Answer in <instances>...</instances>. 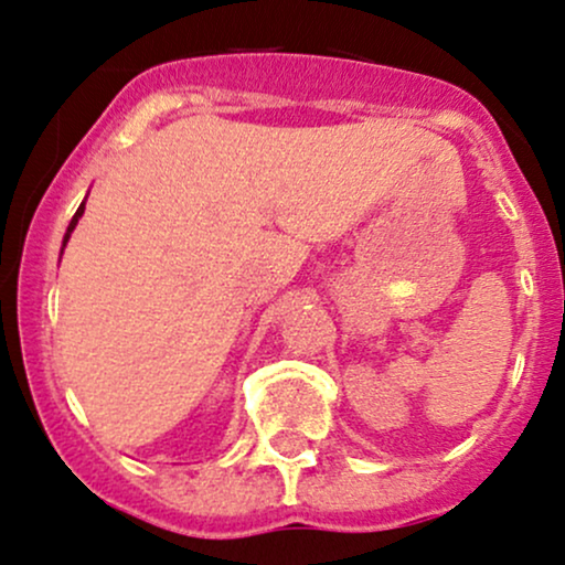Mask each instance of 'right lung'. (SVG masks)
<instances>
[{
	"mask_svg": "<svg viewBox=\"0 0 565 565\" xmlns=\"http://www.w3.org/2000/svg\"><path fill=\"white\" fill-rule=\"evenodd\" d=\"M83 211H85V200L81 203V209H77V213L73 216V221H70V226H67V234H64V245H67V239H70V234H73V230L77 226V218L83 216Z\"/></svg>",
	"mask_w": 565,
	"mask_h": 565,
	"instance_id": "obj_1",
	"label": "right lung"
}]
</instances>
